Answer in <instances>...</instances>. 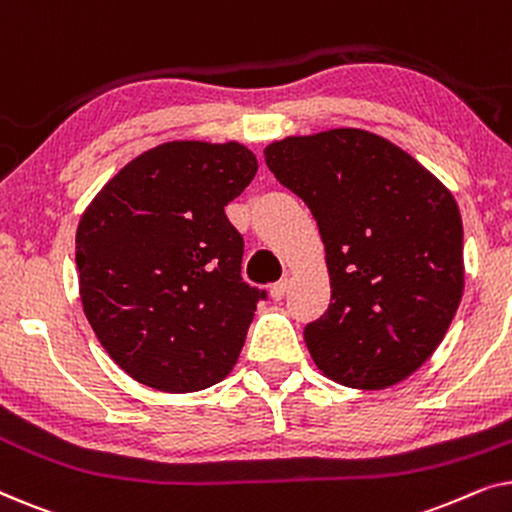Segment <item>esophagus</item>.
I'll list each match as a JSON object with an SVG mask.
<instances>
[{"instance_id": "1", "label": "esophagus", "mask_w": 512, "mask_h": 512, "mask_svg": "<svg viewBox=\"0 0 512 512\" xmlns=\"http://www.w3.org/2000/svg\"><path fill=\"white\" fill-rule=\"evenodd\" d=\"M286 289H289V279H282V282H277V284H272V289H270V296H272V300H282L284 298V293H286Z\"/></svg>"}]
</instances>
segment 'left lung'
Returning a JSON list of instances; mask_svg holds the SVG:
<instances>
[{"label": "left lung", "mask_w": 512, "mask_h": 512, "mask_svg": "<svg viewBox=\"0 0 512 512\" xmlns=\"http://www.w3.org/2000/svg\"><path fill=\"white\" fill-rule=\"evenodd\" d=\"M265 163L310 207L331 305L305 326L317 368L387 389L443 342L464 293V226L452 193L389 139L359 128L284 137Z\"/></svg>", "instance_id": "8db88e82"}]
</instances>
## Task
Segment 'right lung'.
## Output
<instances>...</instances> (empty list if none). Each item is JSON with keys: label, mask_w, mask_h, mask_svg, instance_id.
Wrapping results in <instances>:
<instances>
[{"label": "right lung", "mask_w": 512, "mask_h": 512, "mask_svg": "<svg viewBox=\"0 0 512 512\" xmlns=\"http://www.w3.org/2000/svg\"><path fill=\"white\" fill-rule=\"evenodd\" d=\"M256 170L244 144L165 142L130 160L83 212V312L139 384L188 394L237 363L265 291L242 282L244 240L226 205Z\"/></svg>", "instance_id": "1"}]
</instances>
